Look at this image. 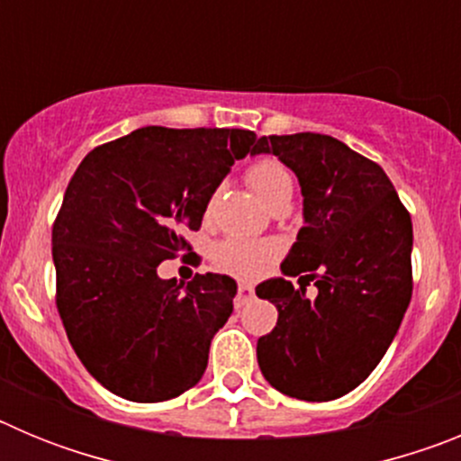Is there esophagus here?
Here are the masks:
<instances>
[{
  "label": "esophagus",
  "mask_w": 461,
  "mask_h": 461,
  "mask_svg": "<svg viewBox=\"0 0 461 461\" xmlns=\"http://www.w3.org/2000/svg\"><path fill=\"white\" fill-rule=\"evenodd\" d=\"M254 297V286L251 284H247V281H242L238 286V297H235V307H242V304H247Z\"/></svg>",
  "instance_id": "obj_1"
}]
</instances>
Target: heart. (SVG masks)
I'll use <instances>...</instances> for the list:
<instances>
[{"mask_svg":"<svg viewBox=\"0 0 461 461\" xmlns=\"http://www.w3.org/2000/svg\"><path fill=\"white\" fill-rule=\"evenodd\" d=\"M247 182L256 191L260 201L267 207L275 205L276 201L291 198L293 194V177L288 168L276 158H260L247 170ZM276 249L267 242H251V240L230 238L221 242L214 251V263L223 272H230L235 276H251L258 275L263 267L275 258Z\"/></svg>","mask_w":461,"mask_h":461,"instance_id":"heart-1","label":"heart"}]
</instances>
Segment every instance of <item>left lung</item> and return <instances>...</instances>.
<instances>
[{"label":"left lung","mask_w":461,"mask_h":461,"mask_svg":"<svg viewBox=\"0 0 461 461\" xmlns=\"http://www.w3.org/2000/svg\"><path fill=\"white\" fill-rule=\"evenodd\" d=\"M251 154H275L295 173L304 219L281 276L256 286L279 312L256 346L258 367L288 397L330 402L374 372L402 325L413 291L411 217L381 166L332 136H263ZM288 276H316L320 295L309 301Z\"/></svg>","instance_id":"left-lung-1"}]
</instances>
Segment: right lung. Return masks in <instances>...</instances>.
Listing matches in <instances>:
<instances>
[{
    "label": "right lung",
    "instance_id": "1",
    "mask_svg": "<svg viewBox=\"0 0 461 461\" xmlns=\"http://www.w3.org/2000/svg\"><path fill=\"white\" fill-rule=\"evenodd\" d=\"M254 142L247 129L142 126L73 173L52 228L57 309L85 369L117 397L166 402L205 374L238 284L214 272L175 284L157 267L189 249L185 230L201 228Z\"/></svg>",
    "mask_w": 461,
    "mask_h": 461
}]
</instances>
